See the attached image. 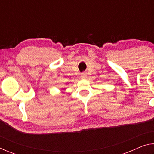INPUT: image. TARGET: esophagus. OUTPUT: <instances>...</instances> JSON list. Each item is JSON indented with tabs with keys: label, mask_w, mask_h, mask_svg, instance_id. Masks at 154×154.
<instances>
[{
	"label": "esophagus",
	"mask_w": 154,
	"mask_h": 154,
	"mask_svg": "<svg viewBox=\"0 0 154 154\" xmlns=\"http://www.w3.org/2000/svg\"><path fill=\"white\" fill-rule=\"evenodd\" d=\"M86 77H87V75L86 73H85V72H82V73L81 74V78H82V79H85Z\"/></svg>",
	"instance_id": "esophagus-1"
}]
</instances>
